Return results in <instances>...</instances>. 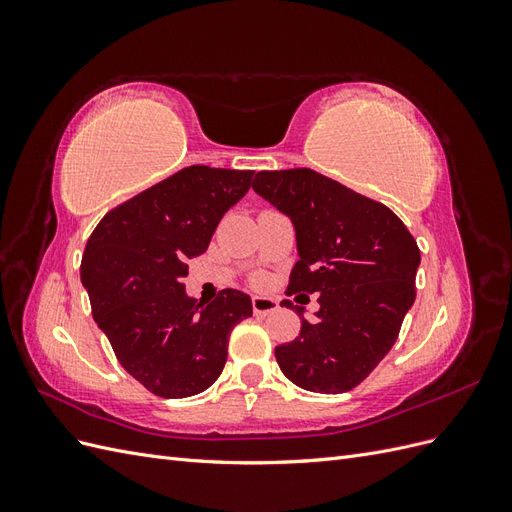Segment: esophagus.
<instances>
[{
  "mask_svg": "<svg viewBox=\"0 0 512 512\" xmlns=\"http://www.w3.org/2000/svg\"><path fill=\"white\" fill-rule=\"evenodd\" d=\"M277 307H280V303L271 297H254L252 299V309L256 316H269V314L277 312Z\"/></svg>",
  "mask_w": 512,
  "mask_h": 512,
  "instance_id": "esophagus-1",
  "label": "esophagus"
}]
</instances>
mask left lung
I'll use <instances>...</instances> for the list:
<instances>
[{
  "label": "left lung",
  "mask_w": 512,
  "mask_h": 512,
  "mask_svg": "<svg viewBox=\"0 0 512 512\" xmlns=\"http://www.w3.org/2000/svg\"><path fill=\"white\" fill-rule=\"evenodd\" d=\"M252 188L294 226L288 294H320L314 322L294 307L301 333L275 348L277 365L305 391H352L389 354L416 299L418 245L389 207L312 168L260 170Z\"/></svg>",
  "instance_id": "1"
}]
</instances>
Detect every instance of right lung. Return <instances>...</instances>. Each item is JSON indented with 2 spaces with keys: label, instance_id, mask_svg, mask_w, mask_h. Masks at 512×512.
<instances>
[{
  "label": "right lung",
  "instance_id": "obj_1",
  "mask_svg": "<svg viewBox=\"0 0 512 512\" xmlns=\"http://www.w3.org/2000/svg\"><path fill=\"white\" fill-rule=\"evenodd\" d=\"M254 170L188 166L108 211L85 245L81 280L117 361L164 399L203 393L226 365L230 331L252 316L241 290L185 294L188 258L207 252Z\"/></svg>",
  "mask_w": 512,
  "mask_h": 512
}]
</instances>
